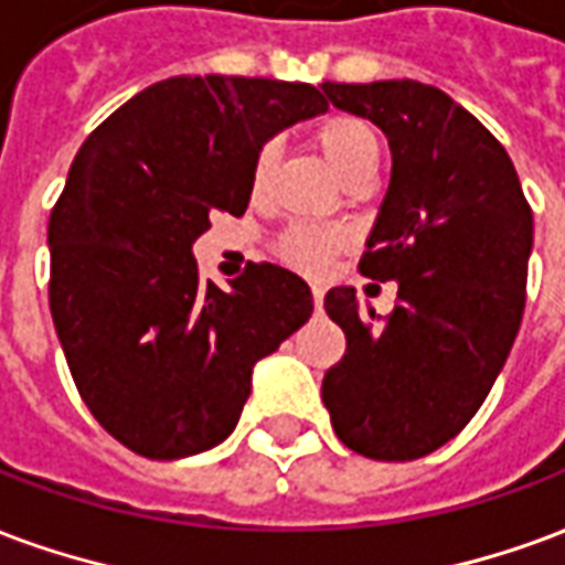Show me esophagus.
Returning <instances> with one entry per match:
<instances>
[{
  "label": "esophagus",
  "instance_id": "obj_1",
  "mask_svg": "<svg viewBox=\"0 0 565 565\" xmlns=\"http://www.w3.org/2000/svg\"><path fill=\"white\" fill-rule=\"evenodd\" d=\"M311 296H315V305H317V308H320V305H323V290H320L317 284H315V287H311Z\"/></svg>",
  "mask_w": 565,
  "mask_h": 565
}]
</instances>
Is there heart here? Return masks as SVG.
<instances>
[{
    "mask_svg": "<svg viewBox=\"0 0 565 565\" xmlns=\"http://www.w3.org/2000/svg\"><path fill=\"white\" fill-rule=\"evenodd\" d=\"M315 143L320 146V152L326 154V161L335 167V173L344 182H353L359 177H371L374 167L380 161V143L374 128L350 116V113H332L315 125ZM271 170H275V149L263 146L260 152L254 154L250 164V191L263 194L269 185ZM350 233L335 224H315V221H299L284 230L275 250L287 266H294L299 271H317L323 269L329 257H335L338 250L347 248Z\"/></svg>",
    "mask_w": 565,
    "mask_h": 565,
    "instance_id": "1",
    "label": "heart"
}]
</instances>
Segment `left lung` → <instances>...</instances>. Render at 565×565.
<instances>
[{
	"label": "left lung",
	"mask_w": 565,
	"mask_h": 565,
	"mask_svg": "<svg viewBox=\"0 0 565 565\" xmlns=\"http://www.w3.org/2000/svg\"><path fill=\"white\" fill-rule=\"evenodd\" d=\"M323 92L386 134L392 179L359 271L398 281L388 317L362 311L353 287L326 294L347 350L326 371L323 404L347 449L416 461L461 434L515 344L533 212L500 140L446 92L416 81Z\"/></svg>",
	"instance_id": "8db88e82"
}]
</instances>
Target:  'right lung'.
Masks as SVG:
<instances>
[{"label": "right lung", "mask_w": 565, "mask_h": 565, "mask_svg": "<svg viewBox=\"0 0 565 565\" xmlns=\"http://www.w3.org/2000/svg\"><path fill=\"white\" fill-rule=\"evenodd\" d=\"M329 110L311 83L170 77L86 137L50 212V315L81 398L152 461L227 440L250 371L311 317L308 284L248 263L200 281L191 245L215 212L245 215L271 134Z\"/></svg>", "instance_id": "obj_1"}]
</instances>
